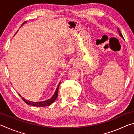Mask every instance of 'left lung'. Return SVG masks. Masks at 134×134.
Listing matches in <instances>:
<instances>
[{"label":"left lung","mask_w":134,"mask_h":134,"mask_svg":"<svg viewBox=\"0 0 134 134\" xmlns=\"http://www.w3.org/2000/svg\"><path fill=\"white\" fill-rule=\"evenodd\" d=\"M118 32H119V34L120 36H121V37H122V38H123V36H122V33L121 32H120V31H119V28H118Z\"/></svg>","instance_id":"8db88e82"}]
</instances>
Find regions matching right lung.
<instances>
[{
    "instance_id": "1",
    "label": "right lung",
    "mask_w": 134,
    "mask_h": 134,
    "mask_svg": "<svg viewBox=\"0 0 134 134\" xmlns=\"http://www.w3.org/2000/svg\"><path fill=\"white\" fill-rule=\"evenodd\" d=\"M26 21L24 22V23L22 24L23 25L24 23H25ZM60 83L58 84V85L57 86V88L55 92V93L53 95L52 97H51V99L47 100L45 101H42V102H30L29 100H27L25 99L24 97H22L21 95L19 94L21 97L22 98V99L25 102V103L28 104V105L33 106H37V107H43V106H49L50 105H51L54 101L55 100V99H57V97L58 96V89H59V86H60Z\"/></svg>"
}]
</instances>
